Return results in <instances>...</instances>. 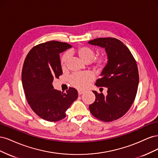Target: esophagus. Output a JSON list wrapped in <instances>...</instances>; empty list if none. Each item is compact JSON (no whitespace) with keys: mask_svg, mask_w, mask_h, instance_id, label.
<instances>
[{"mask_svg":"<svg viewBox=\"0 0 158 158\" xmlns=\"http://www.w3.org/2000/svg\"><path fill=\"white\" fill-rule=\"evenodd\" d=\"M78 95H82V94H83L84 93V91L78 89Z\"/></svg>","mask_w":158,"mask_h":158,"instance_id":"1","label":"esophagus"}]
</instances>
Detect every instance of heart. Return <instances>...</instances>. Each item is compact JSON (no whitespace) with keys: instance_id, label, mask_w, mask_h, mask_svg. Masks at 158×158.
<instances>
[{"instance_id":"b5f03b06","label":"heart","mask_w":158,"mask_h":158,"mask_svg":"<svg viewBox=\"0 0 158 158\" xmlns=\"http://www.w3.org/2000/svg\"><path fill=\"white\" fill-rule=\"evenodd\" d=\"M72 52L77 55L85 63H89L92 60V66L95 71L101 73L108 64V57L106 55L102 54L95 57V50L87 45H81L73 50ZM69 55L64 53L60 57V65L62 69H65L68 63ZM93 80V76L88 73L74 74L70 76V82L74 87L78 89H85L89 86Z\"/></svg>"}]
</instances>
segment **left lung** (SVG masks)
<instances>
[{
	"mask_svg": "<svg viewBox=\"0 0 158 158\" xmlns=\"http://www.w3.org/2000/svg\"><path fill=\"white\" fill-rule=\"evenodd\" d=\"M106 49L108 64L97 80L98 87L107 88V95L93 91L95 102L89 111L99 120L111 122L125 115L135 101L138 82V66L131 52L122 41L113 37H99L88 41Z\"/></svg>",
	"mask_w": 158,
	"mask_h": 158,
	"instance_id": "8db88e82",
	"label": "left lung"
}]
</instances>
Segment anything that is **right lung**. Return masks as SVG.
I'll return each mask as SVG.
<instances>
[{
    "label": "right lung",
    "mask_w": 158,
    "mask_h": 158,
    "mask_svg": "<svg viewBox=\"0 0 158 158\" xmlns=\"http://www.w3.org/2000/svg\"><path fill=\"white\" fill-rule=\"evenodd\" d=\"M66 43L51 41L37 45L28 52L22 72L25 95L30 107L47 121L66 117V111L77 99V90L69 88L65 93L54 89L52 82L63 74L59 53L70 48Z\"/></svg>",
    "instance_id": "add662e5"
}]
</instances>
